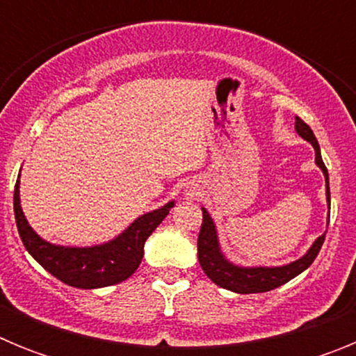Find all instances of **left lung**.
I'll return each instance as SVG.
<instances>
[{
    "instance_id": "left-lung-1",
    "label": "left lung",
    "mask_w": 356,
    "mask_h": 356,
    "mask_svg": "<svg viewBox=\"0 0 356 356\" xmlns=\"http://www.w3.org/2000/svg\"><path fill=\"white\" fill-rule=\"evenodd\" d=\"M294 128L301 139L312 144L316 151V165L323 171L326 181V201H328V219H330V180L328 169H326L323 156H321V147L317 143L316 135L310 130L307 122L296 118ZM203 210V222H201L200 237H197V260H200L201 269L212 280L213 284L226 291L237 292V294H257V292H267L280 285L287 284L289 280L296 278L298 275L308 269L310 264L316 260L323 242H325L326 232L321 237L312 242L307 253L300 257L294 262L284 264V266H238L222 253L219 235H217V226L213 222L212 216L207 209Z\"/></svg>"
}]
</instances>
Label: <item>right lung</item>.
<instances>
[{
	"label": "right lung",
	"mask_w": 356,
	"mask_h": 356,
	"mask_svg": "<svg viewBox=\"0 0 356 356\" xmlns=\"http://www.w3.org/2000/svg\"><path fill=\"white\" fill-rule=\"evenodd\" d=\"M19 178L14 191V213L19 237L23 241L28 253L55 278L65 285L76 289H102L121 284L130 278L144 254V242L163 221L169 210L175 207V200L168 201L163 207L151 210L137 217L127 229L118 237L94 244V246H62L53 244L40 237L31 228L21 207L19 196Z\"/></svg>",
	"instance_id": "right-lung-1"
}]
</instances>
